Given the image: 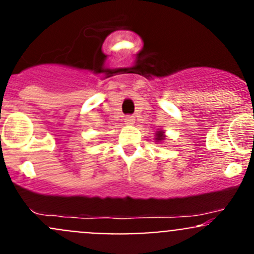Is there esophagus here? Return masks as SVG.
<instances>
[{"label": "esophagus", "instance_id": "esophagus-1", "mask_svg": "<svg viewBox=\"0 0 254 254\" xmlns=\"http://www.w3.org/2000/svg\"><path fill=\"white\" fill-rule=\"evenodd\" d=\"M125 124H129V125H131V124H134V122H135V118L132 117V115H127V117H125Z\"/></svg>", "mask_w": 254, "mask_h": 254}]
</instances>
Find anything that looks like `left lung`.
Instances as JSON below:
<instances>
[{"label": "left lung", "mask_w": 254, "mask_h": 254, "mask_svg": "<svg viewBox=\"0 0 254 254\" xmlns=\"http://www.w3.org/2000/svg\"><path fill=\"white\" fill-rule=\"evenodd\" d=\"M165 139V135H163V131H157L156 132V140L157 141H162Z\"/></svg>", "instance_id": "8db88e82"}]
</instances>
